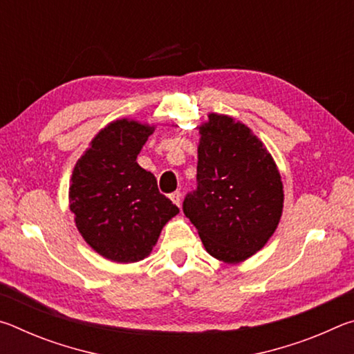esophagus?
Listing matches in <instances>:
<instances>
[{"label":"esophagus","mask_w":354,"mask_h":354,"mask_svg":"<svg viewBox=\"0 0 354 354\" xmlns=\"http://www.w3.org/2000/svg\"><path fill=\"white\" fill-rule=\"evenodd\" d=\"M170 200L175 203L178 207H181V203H183V196H181V192H173L170 195Z\"/></svg>","instance_id":"1"}]
</instances>
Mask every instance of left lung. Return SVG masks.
I'll use <instances>...</instances> for the list:
<instances>
[{"instance_id":"1","label":"left lung","mask_w":354,"mask_h":354,"mask_svg":"<svg viewBox=\"0 0 354 354\" xmlns=\"http://www.w3.org/2000/svg\"><path fill=\"white\" fill-rule=\"evenodd\" d=\"M198 129V187L184 200V214L209 254L241 263L266 247L279 225V170L266 145L234 117L209 112Z\"/></svg>"}]
</instances>
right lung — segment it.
Here are the masks:
<instances>
[{
    "mask_svg": "<svg viewBox=\"0 0 354 354\" xmlns=\"http://www.w3.org/2000/svg\"><path fill=\"white\" fill-rule=\"evenodd\" d=\"M156 124L134 118L107 123L76 160L70 178V211L95 253L117 263L151 254L162 227L179 214L151 171L137 164Z\"/></svg>",
    "mask_w": 354,
    "mask_h": 354,
    "instance_id": "right-lung-1",
    "label": "right lung"
}]
</instances>
